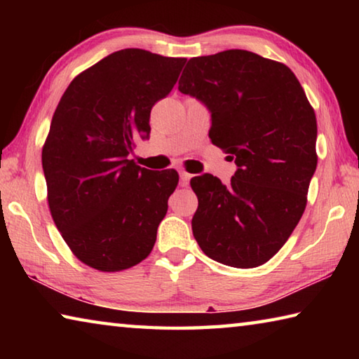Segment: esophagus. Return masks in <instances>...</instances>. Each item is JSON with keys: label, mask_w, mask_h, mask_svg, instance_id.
<instances>
[{"label": "esophagus", "mask_w": 359, "mask_h": 359, "mask_svg": "<svg viewBox=\"0 0 359 359\" xmlns=\"http://www.w3.org/2000/svg\"><path fill=\"white\" fill-rule=\"evenodd\" d=\"M191 177H193L191 174H188V172H185V171H180V185H182V187H187L188 182H190Z\"/></svg>", "instance_id": "1"}]
</instances>
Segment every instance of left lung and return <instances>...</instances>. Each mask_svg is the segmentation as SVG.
Segmentation results:
<instances>
[{
  "mask_svg": "<svg viewBox=\"0 0 359 359\" xmlns=\"http://www.w3.org/2000/svg\"><path fill=\"white\" fill-rule=\"evenodd\" d=\"M179 92L210 112L209 137L234 160L231 184L193 177V236L218 263L257 267L299 223L317 169V118L288 66L231 48L188 60Z\"/></svg>",
  "mask_w": 359,
  "mask_h": 359,
  "instance_id": "1",
  "label": "left lung"
}]
</instances>
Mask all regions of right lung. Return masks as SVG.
Returning <instances> with one entry per match:
<instances>
[{
    "label": "right lung",
    "mask_w": 359,
    "mask_h": 359,
    "mask_svg": "<svg viewBox=\"0 0 359 359\" xmlns=\"http://www.w3.org/2000/svg\"><path fill=\"white\" fill-rule=\"evenodd\" d=\"M185 58L142 48L114 52L66 88L42 149L50 214L76 257L117 272L149 257L179 174L128 160L150 136V111L177 82Z\"/></svg>",
    "instance_id": "obj_1"
}]
</instances>
